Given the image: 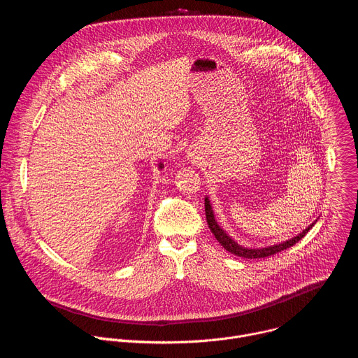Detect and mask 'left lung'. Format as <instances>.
<instances>
[{
	"label": "left lung",
	"instance_id": "obj_1",
	"mask_svg": "<svg viewBox=\"0 0 358 358\" xmlns=\"http://www.w3.org/2000/svg\"><path fill=\"white\" fill-rule=\"evenodd\" d=\"M206 217H207V222L208 227L211 229V232L214 234V236L217 238V241L221 243V246L224 249H227L228 252L236 255V257L241 258H246V259H259V258H266V257H272V255L282 252L290 246H293L296 242H299L306 234L310 231V228L316 224H310L308 228H306L303 232H300L297 236L283 242V243H278V245H272V246H266V248H261V249H249V248H243L241 245H238L234 239H231L225 231L221 229V227L217 224L215 218H214V213L211 208V203L208 201V198H206Z\"/></svg>",
	"mask_w": 358,
	"mask_h": 358
}]
</instances>
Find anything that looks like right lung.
<instances>
[{"label":"right lung","mask_w":358,"mask_h":358,"mask_svg":"<svg viewBox=\"0 0 358 358\" xmlns=\"http://www.w3.org/2000/svg\"><path fill=\"white\" fill-rule=\"evenodd\" d=\"M162 167H163V164H160V169H162Z\"/></svg>","instance_id":"right-lung-1"}]
</instances>
